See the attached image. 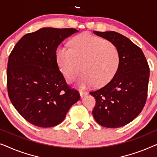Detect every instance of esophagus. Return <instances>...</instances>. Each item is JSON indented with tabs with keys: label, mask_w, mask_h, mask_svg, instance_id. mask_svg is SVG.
Instances as JSON below:
<instances>
[{
	"label": "esophagus",
	"mask_w": 157,
	"mask_h": 157,
	"mask_svg": "<svg viewBox=\"0 0 157 157\" xmlns=\"http://www.w3.org/2000/svg\"><path fill=\"white\" fill-rule=\"evenodd\" d=\"M86 95H87V92L83 91H80V96H81V98L84 97V96H86Z\"/></svg>",
	"instance_id": "1"
}]
</instances>
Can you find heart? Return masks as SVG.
Instances as JSON below:
<instances>
[{"mask_svg":"<svg viewBox=\"0 0 157 157\" xmlns=\"http://www.w3.org/2000/svg\"><path fill=\"white\" fill-rule=\"evenodd\" d=\"M71 48L60 46L56 59L63 76L67 81L76 78L81 71L84 73L78 80L81 88L108 83L117 73L119 65V53L116 46L104 38L89 33L73 38Z\"/></svg>","mask_w":157,"mask_h":157,"instance_id":"obj_1","label":"heart"}]
</instances>
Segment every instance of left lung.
<instances>
[{
    "instance_id": "obj_1",
    "label": "left lung",
    "mask_w": 157,
    "mask_h": 157,
    "mask_svg": "<svg viewBox=\"0 0 157 157\" xmlns=\"http://www.w3.org/2000/svg\"><path fill=\"white\" fill-rule=\"evenodd\" d=\"M94 33L115 45L119 53V65L106 86L89 93L96 99L92 113L101 126L121 127L132 121L144 106L149 65L141 49L128 38L115 31Z\"/></svg>"
}]
</instances>
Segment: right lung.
<instances>
[{"label":"right lung","mask_w":157,"mask_h":157,"mask_svg":"<svg viewBox=\"0 0 157 157\" xmlns=\"http://www.w3.org/2000/svg\"><path fill=\"white\" fill-rule=\"evenodd\" d=\"M78 32L75 29L42 28L25 34L8 58V96L18 112L39 127L55 126L80 99L66 83L56 59L58 46Z\"/></svg>","instance_id":"right-lung-1"}]
</instances>
